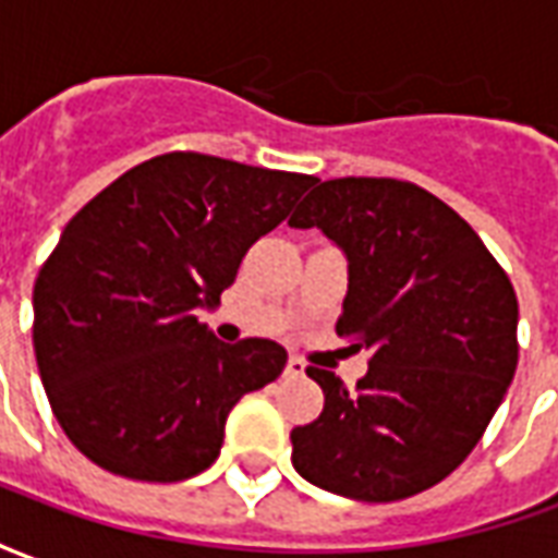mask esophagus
I'll return each instance as SVG.
<instances>
[{"mask_svg": "<svg viewBox=\"0 0 558 558\" xmlns=\"http://www.w3.org/2000/svg\"><path fill=\"white\" fill-rule=\"evenodd\" d=\"M287 376H292V379H299V376H304V362H302V359H295V355H292L290 362H287Z\"/></svg>", "mask_w": 558, "mask_h": 558, "instance_id": "34e87169", "label": "esophagus"}]
</instances>
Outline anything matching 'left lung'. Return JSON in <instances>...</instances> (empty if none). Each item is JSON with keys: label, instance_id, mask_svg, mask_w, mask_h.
Masks as SVG:
<instances>
[{"label": "left lung", "instance_id": "obj_1", "mask_svg": "<svg viewBox=\"0 0 558 558\" xmlns=\"http://www.w3.org/2000/svg\"><path fill=\"white\" fill-rule=\"evenodd\" d=\"M295 230H323L350 263L340 338L371 350L355 383L307 367L326 407L295 427L292 466L359 502H398L448 478L487 430L517 371V295L478 232L398 179H331Z\"/></svg>", "mask_w": 558, "mask_h": 558}]
</instances>
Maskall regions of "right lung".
<instances>
[{
	"label": "right lung",
	"instance_id": "1",
	"mask_svg": "<svg viewBox=\"0 0 558 558\" xmlns=\"http://www.w3.org/2000/svg\"><path fill=\"white\" fill-rule=\"evenodd\" d=\"M314 175L170 151L119 175L68 220L32 292V343L56 421L113 475L170 484L220 454L227 415L275 383L287 350L220 343L218 307L247 247Z\"/></svg>",
	"mask_w": 558,
	"mask_h": 558
}]
</instances>
